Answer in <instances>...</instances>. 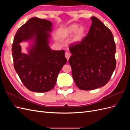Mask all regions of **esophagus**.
<instances>
[{
	"label": "esophagus",
	"mask_w": 130,
	"mask_h": 130,
	"mask_svg": "<svg viewBox=\"0 0 130 130\" xmlns=\"http://www.w3.org/2000/svg\"><path fill=\"white\" fill-rule=\"evenodd\" d=\"M65 56H66V58L67 59V60H68L69 59V58H70V53L69 52H66V53H65Z\"/></svg>",
	"instance_id": "1"
}]
</instances>
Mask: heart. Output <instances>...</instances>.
Segmentation results:
<instances>
[{"label":"heart","instance_id":"obj_1","mask_svg":"<svg viewBox=\"0 0 130 130\" xmlns=\"http://www.w3.org/2000/svg\"><path fill=\"white\" fill-rule=\"evenodd\" d=\"M78 26L76 24H72L66 27V28L62 31V37H67L75 32L74 41H81L85 35L86 29L84 26H80L78 27Z\"/></svg>","mask_w":130,"mask_h":130}]
</instances>
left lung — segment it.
<instances>
[{
    "label": "left lung",
    "mask_w": 130,
    "mask_h": 130,
    "mask_svg": "<svg viewBox=\"0 0 130 130\" xmlns=\"http://www.w3.org/2000/svg\"><path fill=\"white\" fill-rule=\"evenodd\" d=\"M92 21L88 34L69 45L72 75L81 90H93L108 83L116 67V46L112 32L99 19Z\"/></svg>",
    "instance_id": "left-lung-1"
}]
</instances>
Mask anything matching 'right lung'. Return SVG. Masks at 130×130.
<instances>
[{
    "instance_id": "right-lung-1",
    "label": "right lung",
    "mask_w": 130,
    "mask_h": 130,
    "mask_svg": "<svg viewBox=\"0 0 130 130\" xmlns=\"http://www.w3.org/2000/svg\"><path fill=\"white\" fill-rule=\"evenodd\" d=\"M52 23L31 18L19 27L12 46L14 68L25 87L32 92L43 93L54 88L57 76L67 60L64 50H51L48 45ZM35 42L28 55L21 53L20 43Z\"/></svg>"
}]
</instances>
